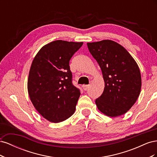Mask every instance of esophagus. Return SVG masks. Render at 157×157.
Here are the masks:
<instances>
[{"label": "esophagus", "mask_w": 157, "mask_h": 157, "mask_svg": "<svg viewBox=\"0 0 157 157\" xmlns=\"http://www.w3.org/2000/svg\"><path fill=\"white\" fill-rule=\"evenodd\" d=\"M89 87H90V85H83L82 86V88H83V89H84V90H85V91H86V90H87L88 88H89Z\"/></svg>", "instance_id": "esophagus-1"}]
</instances>
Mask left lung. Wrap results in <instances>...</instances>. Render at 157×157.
<instances>
[{
    "mask_svg": "<svg viewBox=\"0 0 157 157\" xmlns=\"http://www.w3.org/2000/svg\"><path fill=\"white\" fill-rule=\"evenodd\" d=\"M101 68L105 88L96 100L99 111L111 117L125 114L138 98L141 87L140 68L124 47L111 40L87 43Z\"/></svg>",
    "mask_w": 157,
    "mask_h": 157,
    "instance_id": "left-lung-1",
    "label": "left lung"
}]
</instances>
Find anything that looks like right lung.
I'll use <instances>...</instances> for the list:
<instances>
[{"mask_svg":"<svg viewBox=\"0 0 157 157\" xmlns=\"http://www.w3.org/2000/svg\"><path fill=\"white\" fill-rule=\"evenodd\" d=\"M82 44V42H51L42 46L33 60L28 93L36 111L51 122L65 121L75 111L80 92L72 84L69 61Z\"/></svg>","mask_w":157,"mask_h":157,"instance_id":"right-lung-1","label":"right lung"}]
</instances>
